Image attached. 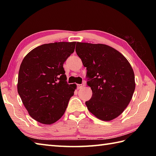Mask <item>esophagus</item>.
Segmentation results:
<instances>
[{
  "instance_id": "obj_1",
  "label": "esophagus",
  "mask_w": 156,
  "mask_h": 156,
  "mask_svg": "<svg viewBox=\"0 0 156 156\" xmlns=\"http://www.w3.org/2000/svg\"><path fill=\"white\" fill-rule=\"evenodd\" d=\"M84 87V84H77V88L78 89H80V88H82V87Z\"/></svg>"
}]
</instances>
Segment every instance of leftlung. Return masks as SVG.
<instances>
[{"label": "left lung", "instance_id": "1", "mask_svg": "<svg viewBox=\"0 0 156 156\" xmlns=\"http://www.w3.org/2000/svg\"><path fill=\"white\" fill-rule=\"evenodd\" d=\"M76 51L87 69V84L92 91L86 105L102 121L113 120L130 102L135 88V74L125 56L105 44L76 43Z\"/></svg>", "mask_w": 156, "mask_h": 156}]
</instances>
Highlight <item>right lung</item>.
Instances as JSON below:
<instances>
[{"label":"right lung","mask_w":156,"mask_h":156,"mask_svg":"<svg viewBox=\"0 0 156 156\" xmlns=\"http://www.w3.org/2000/svg\"><path fill=\"white\" fill-rule=\"evenodd\" d=\"M76 42H55L29 52L20 66L17 90L31 117L51 125L64 114L76 84H68L63 64Z\"/></svg>","instance_id":"1"}]
</instances>
